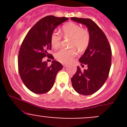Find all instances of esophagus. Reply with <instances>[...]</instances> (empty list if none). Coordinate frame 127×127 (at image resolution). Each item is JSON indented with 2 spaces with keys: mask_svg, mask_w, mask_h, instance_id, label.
I'll return each mask as SVG.
<instances>
[{
  "mask_svg": "<svg viewBox=\"0 0 127 127\" xmlns=\"http://www.w3.org/2000/svg\"><path fill=\"white\" fill-rule=\"evenodd\" d=\"M63 65L64 67H66V66H67V64H65V63H63Z\"/></svg>",
  "mask_w": 127,
  "mask_h": 127,
  "instance_id": "34e87169",
  "label": "esophagus"
}]
</instances>
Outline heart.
Listing matches in <instances>:
<instances>
[{"instance_id":"obj_1","label":"heart","mask_w":127,"mask_h":127,"mask_svg":"<svg viewBox=\"0 0 127 127\" xmlns=\"http://www.w3.org/2000/svg\"><path fill=\"white\" fill-rule=\"evenodd\" d=\"M63 36L65 39L70 38L69 46L72 48L69 49H61L55 54L58 61L67 63L70 62L77 54L76 49L84 51L86 49L90 42V34L87 29L82 28L79 24L74 23H68L62 27ZM62 36L56 31H54L50 35V43L55 49L61 46Z\"/></svg>"}]
</instances>
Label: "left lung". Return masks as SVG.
Instances as JSON below:
<instances>
[{"label":"left lung","mask_w":127,"mask_h":127,"mask_svg":"<svg viewBox=\"0 0 127 127\" xmlns=\"http://www.w3.org/2000/svg\"><path fill=\"white\" fill-rule=\"evenodd\" d=\"M71 19L85 24L90 34L89 45L79 59L81 65L86 64L88 69L82 71L78 66L71 78L73 88L78 93L90 95L100 89L108 77L111 66V48L104 33L94 21L89 18Z\"/></svg>","instance_id":"obj_1"}]
</instances>
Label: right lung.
Here are the masks:
<instances>
[{
  "label": "right lung",
  "mask_w": 127,
  "mask_h": 127,
  "mask_svg": "<svg viewBox=\"0 0 127 127\" xmlns=\"http://www.w3.org/2000/svg\"><path fill=\"white\" fill-rule=\"evenodd\" d=\"M67 20L52 15L43 18L29 31L21 43L18 60L19 73L25 86L33 93L42 94L50 90L56 74L63 67L56 61L48 66L43 58L53 59L48 53L52 49L50 35L59 24Z\"/></svg>",
  "instance_id": "add662e5"
}]
</instances>
